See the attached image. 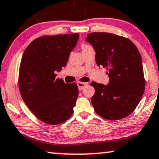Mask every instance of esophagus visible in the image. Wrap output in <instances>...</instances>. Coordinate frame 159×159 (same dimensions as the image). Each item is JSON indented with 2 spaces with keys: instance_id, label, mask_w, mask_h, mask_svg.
<instances>
[{
  "instance_id": "34e87169",
  "label": "esophagus",
  "mask_w": 159,
  "mask_h": 159,
  "mask_svg": "<svg viewBox=\"0 0 159 159\" xmlns=\"http://www.w3.org/2000/svg\"><path fill=\"white\" fill-rule=\"evenodd\" d=\"M88 84L87 83H82V82H78L77 83V86H78V88H79V91H81L83 89H84L85 86H86Z\"/></svg>"
}]
</instances>
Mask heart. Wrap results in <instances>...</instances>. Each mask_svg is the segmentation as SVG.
<instances>
[{"mask_svg": "<svg viewBox=\"0 0 159 159\" xmlns=\"http://www.w3.org/2000/svg\"><path fill=\"white\" fill-rule=\"evenodd\" d=\"M81 48H82V50L84 51V50H86V49L90 48L91 47H90V46H89V45H86V44H83Z\"/></svg>", "mask_w": 159, "mask_h": 159, "instance_id": "heart-1", "label": "heart"}]
</instances>
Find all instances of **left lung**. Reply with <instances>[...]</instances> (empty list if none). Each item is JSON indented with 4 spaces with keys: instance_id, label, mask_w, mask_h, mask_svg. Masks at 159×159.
I'll return each instance as SVG.
<instances>
[{
    "instance_id": "left-lung-1",
    "label": "left lung",
    "mask_w": 159,
    "mask_h": 159,
    "mask_svg": "<svg viewBox=\"0 0 159 159\" xmlns=\"http://www.w3.org/2000/svg\"><path fill=\"white\" fill-rule=\"evenodd\" d=\"M86 41L94 49L98 66L107 68L109 84L92 82L91 103L96 113L109 120L126 117L135 110L143 97L145 82L142 58L127 38L111 33L93 32Z\"/></svg>"
}]
</instances>
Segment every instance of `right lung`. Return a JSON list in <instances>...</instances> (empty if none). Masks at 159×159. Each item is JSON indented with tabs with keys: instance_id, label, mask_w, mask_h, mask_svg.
I'll return each mask as SVG.
<instances>
[{
	"instance_id": "right-lung-1",
	"label": "right lung",
	"mask_w": 159,
	"mask_h": 159,
	"mask_svg": "<svg viewBox=\"0 0 159 159\" xmlns=\"http://www.w3.org/2000/svg\"><path fill=\"white\" fill-rule=\"evenodd\" d=\"M79 35L44 36L31 42L20 64L19 86L22 99L42 122L59 125L73 113L79 89L75 83L56 79V72L66 67Z\"/></svg>"
}]
</instances>
